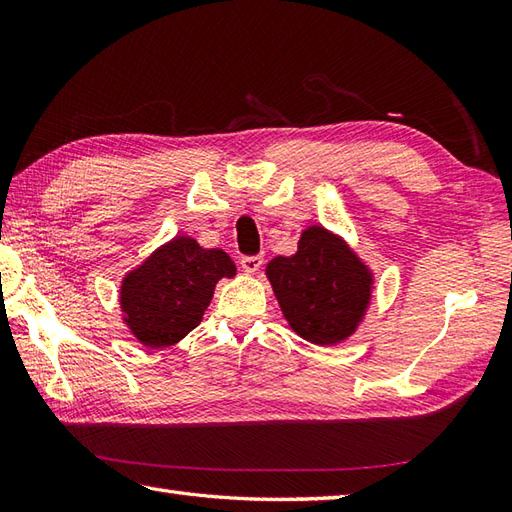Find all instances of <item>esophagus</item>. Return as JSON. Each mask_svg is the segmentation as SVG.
<instances>
[{"mask_svg":"<svg viewBox=\"0 0 512 512\" xmlns=\"http://www.w3.org/2000/svg\"><path fill=\"white\" fill-rule=\"evenodd\" d=\"M242 270L244 273H248V275H255L259 268H262V264H264V259L259 257V255H253V257H242Z\"/></svg>","mask_w":512,"mask_h":512,"instance_id":"esophagus-1","label":"esophagus"}]
</instances>
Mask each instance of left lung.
<instances>
[{"instance_id":"8db88e82","label":"left lung","mask_w":512,"mask_h":512,"mask_svg":"<svg viewBox=\"0 0 512 512\" xmlns=\"http://www.w3.org/2000/svg\"><path fill=\"white\" fill-rule=\"evenodd\" d=\"M266 277L290 328L314 345L350 339L372 303V270L321 224L301 231L295 255L270 259Z\"/></svg>"}]
</instances>
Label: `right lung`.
<instances>
[{"label":"right lung","mask_w":512,"mask_h":512,"mask_svg":"<svg viewBox=\"0 0 512 512\" xmlns=\"http://www.w3.org/2000/svg\"><path fill=\"white\" fill-rule=\"evenodd\" d=\"M237 268L220 248L176 235L123 277V321L145 347H169L198 328L220 279Z\"/></svg>","instance_id":"right-lung-1"}]
</instances>
